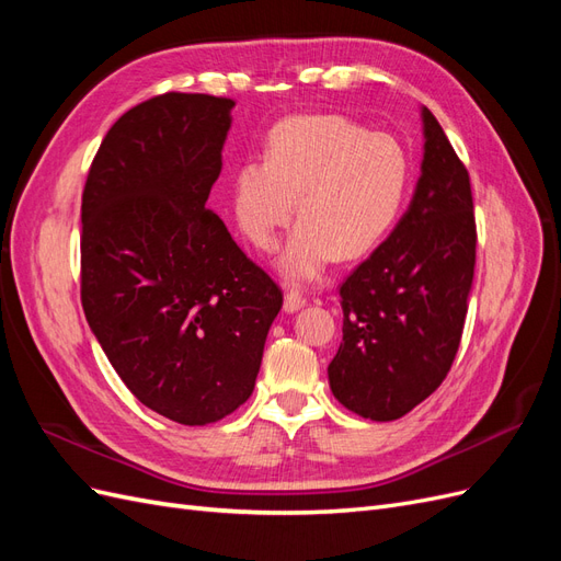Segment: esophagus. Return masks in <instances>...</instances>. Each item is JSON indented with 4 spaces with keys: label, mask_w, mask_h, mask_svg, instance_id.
I'll return each instance as SVG.
<instances>
[{
    "label": "esophagus",
    "mask_w": 561,
    "mask_h": 561,
    "mask_svg": "<svg viewBox=\"0 0 561 561\" xmlns=\"http://www.w3.org/2000/svg\"><path fill=\"white\" fill-rule=\"evenodd\" d=\"M304 304H307V299H304L301 293H297V290H287L285 293V301H283L285 313H295V311L304 309Z\"/></svg>",
    "instance_id": "34e87169"
}]
</instances>
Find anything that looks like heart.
Masks as SVG:
<instances>
[{
    "label": "heart",
    "instance_id": "obj_1",
    "mask_svg": "<svg viewBox=\"0 0 561 561\" xmlns=\"http://www.w3.org/2000/svg\"><path fill=\"white\" fill-rule=\"evenodd\" d=\"M410 186V157L386 133L344 116H293L268 135L264 161H243L231 178V206L257 250L299 227L278 257L290 280L318 278L336 260H358L393 229Z\"/></svg>",
    "mask_w": 561,
    "mask_h": 561
}]
</instances>
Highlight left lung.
<instances>
[{
    "instance_id": "left-lung-1",
    "label": "left lung",
    "mask_w": 561,
    "mask_h": 561,
    "mask_svg": "<svg viewBox=\"0 0 561 561\" xmlns=\"http://www.w3.org/2000/svg\"><path fill=\"white\" fill-rule=\"evenodd\" d=\"M423 161L410 208L344 280V339L328 367L346 410L371 421L412 412L445 381L461 344L474 274L470 178L421 107Z\"/></svg>"
}]
</instances>
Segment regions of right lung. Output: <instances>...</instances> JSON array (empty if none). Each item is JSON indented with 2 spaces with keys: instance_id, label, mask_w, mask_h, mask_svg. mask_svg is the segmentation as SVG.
<instances>
[{
  "instance_id": "1",
  "label": "right lung",
  "mask_w": 561,
  "mask_h": 561,
  "mask_svg": "<svg viewBox=\"0 0 561 561\" xmlns=\"http://www.w3.org/2000/svg\"><path fill=\"white\" fill-rule=\"evenodd\" d=\"M233 100L165 93L107 130L81 196V304L149 410L206 426L252 396L280 287L206 201Z\"/></svg>"
}]
</instances>
